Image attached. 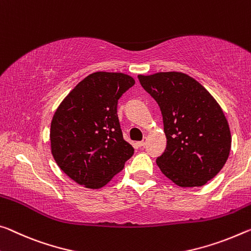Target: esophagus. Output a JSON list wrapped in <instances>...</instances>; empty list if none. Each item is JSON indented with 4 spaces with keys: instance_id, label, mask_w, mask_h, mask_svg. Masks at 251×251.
Returning a JSON list of instances; mask_svg holds the SVG:
<instances>
[{
    "instance_id": "34e87169",
    "label": "esophagus",
    "mask_w": 251,
    "mask_h": 251,
    "mask_svg": "<svg viewBox=\"0 0 251 251\" xmlns=\"http://www.w3.org/2000/svg\"><path fill=\"white\" fill-rule=\"evenodd\" d=\"M146 142H147V138L144 137V140L141 141V142H138V145H140V146H145L146 145Z\"/></svg>"
}]
</instances>
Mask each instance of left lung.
Returning a JSON list of instances; mask_svg holds the SVG:
<instances>
[{"instance_id": "left-lung-1", "label": "left lung", "mask_w": 251, "mask_h": 251, "mask_svg": "<svg viewBox=\"0 0 251 251\" xmlns=\"http://www.w3.org/2000/svg\"><path fill=\"white\" fill-rule=\"evenodd\" d=\"M160 106L166 149L156 164L182 188L202 186L224 168L231 134L224 110L200 82L177 71L138 75Z\"/></svg>"}]
</instances>
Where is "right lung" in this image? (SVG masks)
Listing matches in <instances>:
<instances>
[{"mask_svg":"<svg viewBox=\"0 0 251 251\" xmlns=\"http://www.w3.org/2000/svg\"><path fill=\"white\" fill-rule=\"evenodd\" d=\"M135 83L122 73L97 71L67 95L51 121V153L71 180L100 189L134 154L123 137L117 116L118 99Z\"/></svg>","mask_w":251,"mask_h":251,"instance_id":"1","label":"right lung"}]
</instances>
